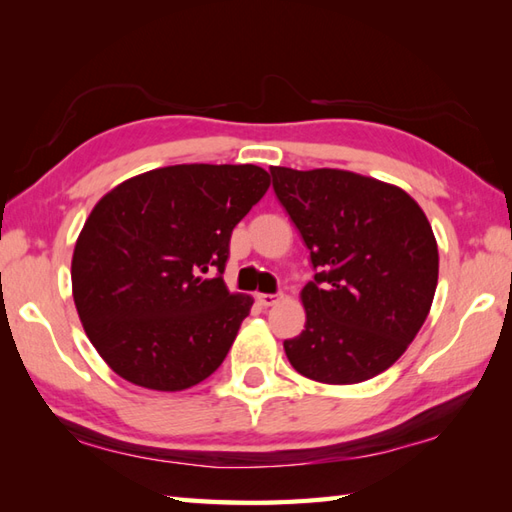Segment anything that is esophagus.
I'll return each mask as SVG.
<instances>
[{
    "mask_svg": "<svg viewBox=\"0 0 512 512\" xmlns=\"http://www.w3.org/2000/svg\"><path fill=\"white\" fill-rule=\"evenodd\" d=\"M255 299H257L259 306L268 308V306H273V303H277V299H279V297H277V295H266V292H257Z\"/></svg>",
    "mask_w": 512,
    "mask_h": 512,
    "instance_id": "obj_1",
    "label": "esophagus"
}]
</instances>
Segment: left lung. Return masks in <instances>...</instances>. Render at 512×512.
I'll return each mask as SVG.
<instances>
[{
	"mask_svg": "<svg viewBox=\"0 0 512 512\" xmlns=\"http://www.w3.org/2000/svg\"><path fill=\"white\" fill-rule=\"evenodd\" d=\"M277 200L310 250L306 330L284 341L301 376L363 383L405 354L431 310L438 244L409 193L341 169L270 167Z\"/></svg>",
	"mask_w": 512,
	"mask_h": 512,
	"instance_id": "obj_1",
	"label": "left lung"
}]
</instances>
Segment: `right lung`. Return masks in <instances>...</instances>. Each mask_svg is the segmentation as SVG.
<instances>
[{"label": "right lung", "mask_w": 512, "mask_h": 512, "mask_svg": "<svg viewBox=\"0 0 512 512\" xmlns=\"http://www.w3.org/2000/svg\"><path fill=\"white\" fill-rule=\"evenodd\" d=\"M268 187L255 165H173L94 206L74 246L72 295L118 376L182 391L222 365L253 306L224 284L228 244Z\"/></svg>", "instance_id": "obj_1"}]
</instances>
